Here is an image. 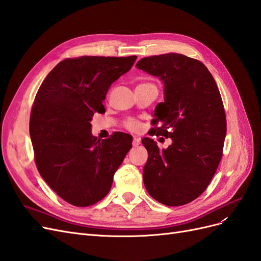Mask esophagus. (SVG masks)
Listing matches in <instances>:
<instances>
[{
  "mask_svg": "<svg viewBox=\"0 0 261 261\" xmlns=\"http://www.w3.org/2000/svg\"><path fill=\"white\" fill-rule=\"evenodd\" d=\"M133 146L134 147H137L139 144H140V139L138 138V137H134V139H133Z\"/></svg>",
  "mask_w": 261,
  "mask_h": 261,
  "instance_id": "1",
  "label": "esophagus"
}]
</instances>
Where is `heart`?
I'll use <instances>...</instances> for the list:
<instances>
[{
	"label": "heart",
	"instance_id": "b5f03b06",
	"mask_svg": "<svg viewBox=\"0 0 261 261\" xmlns=\"http://www.w3.org/2000/svg\"><path fill=\"white\" fill-rule=\"evenodd\" d=\"M140 122L136 120V118H127V120L123 123V127L129 132H138L140 129Z\"/></svg>",
	"mask_w": 261,
	"mask_h": 261
}]
</instances>
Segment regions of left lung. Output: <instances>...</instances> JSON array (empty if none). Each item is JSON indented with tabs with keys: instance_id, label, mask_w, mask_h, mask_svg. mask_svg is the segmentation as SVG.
<instances>
[{
	"instance_id": "8db88e82",
	"label": "left lung",
	"mask_w": 261,
	"mask_h": 261,
	"mask_svg": "<svg viewBox=\"0 0 261 261\" xmlns=\"http://www.w3.org/2000/svg\"><path fill=\"white\" fill-rule=\"evenodd\" d=\"M136 66L164 84V102L154 109L152 136L172 138L167 149L151 138L143 139L148 151L145 187L165 206H183L206 191L222 158L226 135L222 98L208 68L186 55H153Z\"/></svg>"
}]
</instances>
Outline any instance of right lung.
I'll return each mask as SVG.
<instances>
[{"label":"right lung","instance_id":"obj_1","mask_svg":"<svg viewBox=\"0 0 261 261\" xmlns=\"http://www.w3.org/2000/svg\"><path fill=\"white\" fill-rule=\"evenodd\" d=\"M137 57L65 59L44 78L30 113L29 133L42 178L62 199L77 207L100 201L132 148V136L116 132L92 136L94 112L106 111L110 86L127 73Z\"/></svg>","mask_w":261,"mask_h":261}]
</instances>
